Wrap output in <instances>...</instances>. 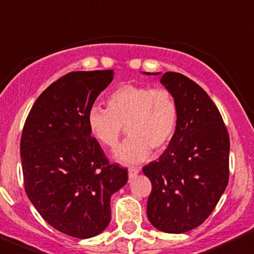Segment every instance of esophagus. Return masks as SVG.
I'll use <instances>...</instances> for the list:
<instances>
[{
    "label": "esophagus",
    "mask_w": 254,
    "mask_h": 254,
    "mask_svg": "<svg viewBox=\"0 0 254 254\" xmlns=\"http://www.w3.org/2000/svg\"><path fill=\"white\" fill-rule=\"evenodd\" d=\"M127 174H129V179H134L138 174H139V170L136 169V167H130L127 170Z\"/></svg>",
    "instance_id": "obj_1"
}]
</instances>
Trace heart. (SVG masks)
<instances>
[{
	"label": "heart",
	"mask_w": 254,
	"mask_h": 254,
	"mask_svg": "<svg viewBox=\"0 0 254 254\" xmlns=\"http://www.w3.org/2000/svg\"><path fill=\"white\" fill-rule=\"evenodd\" d=\"M90 135L107 148H115L125 127L129 135L116 148L120 164L136 165L149 157L152 149L162 151L173 140L179 124V106L166 88L124 84L107 98V109L93 106L88 111Z\"/></svg>",
	"instance_id": "b5f03b06"
}]
</instances>
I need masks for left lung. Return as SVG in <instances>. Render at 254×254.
<instances>
[{
  "label": "left lung",
  "mask_w": 254,
  "mask_h": 254,
  "mask_svg": "<svg viewBox=\"0 0 254 254\" xmlns=\"http://www.w3.org/2000/svg\"><path fill=\"white\" fill-rule=\"evenodd\" d=\"M160 81L178 102L179 124L160 158L143 167L152 183L147 216L157 230L182 234L199 226L224 194L230 140L219 110L197 83L173 71Z\"/></svg>",
  "instance_id": "1"
}]
</instances>
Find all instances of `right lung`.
I'll list each match as a JSON object with an SVG mask.
<instances>
[{
    "instance_id": "right-lung-1",
    "label": "right lung",
    "mask_w": 254,
    "mask_h": 254,
    "mask_svg": "<svg viewBox=\"0 0 254 254\" xmlns=\"http://www.w3.org/2000/svg\"><path fill=\"white\" fill-rule=\"evenodd\" d=\"M114 79V70L66 74L37 98L20 142L26 195L61 233L88 239L111 221V195L127 170L110 165L88 127V111Z\"/></svg>"
}]
</instances>
